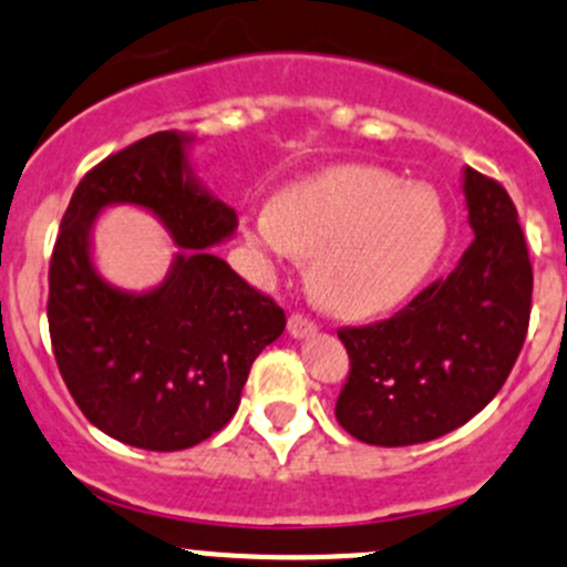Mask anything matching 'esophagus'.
Masks as SVG:
<instances>
[{
  "instance_id": "obj_1",
  "label": "esophagus",
  "mask_w": 567,
  "mask_h": 567,
  "mask_svg": "<svg viewBox=\"0 0 567 567\" xmlns=\"http://www.w3.org/2000/svg\"><path fill=\"white\" fill-rule=\"evenodd\" d=\"M288 331H290V337L301 340V337H312V334H316L318 326L312 323L310 318H305V316H299V312H293V316H290V320H288Z\"/></svg>"
}]
</instances>
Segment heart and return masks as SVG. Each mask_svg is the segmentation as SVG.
I'll use <instances>...</instances> for the list:
<instances>
[{
    "label": "heart",
    "instance_id": "heart-1",
    "mask_svg": "<svg viewBox=\"0 0 567 567\" xmlns=\"http://www.w3.org/2000/svg\"><path fill=\"white\" fill-rule=\"evenodd\" d=\"M447 214L431 186L381 167L323 169L244 219L249 247L277 260L310 257L320 305L342 318H373L403 305L447 247Z\"/></svg>",
    "mask_w": 567,
    "mask_h": 567
}]
</instances>
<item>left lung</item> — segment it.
Segmentation results:
<instances>
[{"label": "left lung", "instance_id": "8db88e82", "mask_svg": "<svg viewBox=\"0 0 567 567\" xmlns=\"http://www.w3.org/2000/svg\"><path fill=\"white\" fill-rule=\"evenodd\" d=\"M474 241L447 279L379 323L340 329L351 373L337 422L379 447L431 442L472 420L511 375L529 326L532 266L511 194L463 169Z\"/></svg>", "mask_w": 567, "mask_h": 567}]
</instances>
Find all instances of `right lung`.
Listing matches in <instances>:
<instances>
[{"label": "right lung", "instance_id": "right-lung-1", "mask_svg": "<svg viewBox=\"0 0 567 567\" xmlns=\"http://www.w3.org/2000/svg\"><path fill=\"white\" fill-rule=\"evenodd\" d=\"M192 136L158 131L90 169L62 216L49 266L56 368L82 414L117 442L173 453L233 420L257 353L285 331L282 307L249 288L214 247L238 216L188 162ZM109 204L153 213L178 247L168 277L136 295L92 262Z\"/></svg>", "mask_w": 567, "mask_h": 567}]
</instances>
